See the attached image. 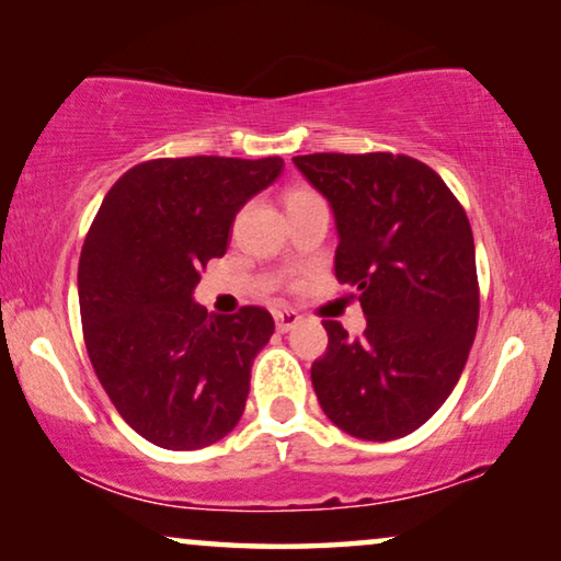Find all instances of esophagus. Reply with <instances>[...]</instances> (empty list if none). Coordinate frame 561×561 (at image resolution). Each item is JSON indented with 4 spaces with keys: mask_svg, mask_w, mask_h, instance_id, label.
<instances>
[{
    "mask_svg": "<svg viewBox=\"0 0 561 561\" xmlns=\"http://www.w3.org/2000/svg\"><path fill=\"white\" fill-rule=\"evenodd\" d=\"M274 320H276V331L279 333H287V331H293L295 325H300V316H297L295 310H279V312H274Z\"/></svg>",
    "mask_w": 561,
    "mask_h": 561,
    "instance_id": "esophagus-1",
    "label": "esophagus"
}]
</instances>
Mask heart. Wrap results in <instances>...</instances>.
Wrapping results in <instances>:
<instances>
[{
	"mask_svg": "<svg viewBox=\"0 0 561 561\" xmlns=\"http://www.w3.org/2000/svg\"><path fill=\"white\" fill-rule=\"evenodd\" d=\"M308 194H310V192H295L293 197H289V199H297V197H308Z\"/></svg>",
	"mask_w": 561,
	"mask_h": 561,
	"instance_id": "1",
	"label": "heart"
}]
</instances>
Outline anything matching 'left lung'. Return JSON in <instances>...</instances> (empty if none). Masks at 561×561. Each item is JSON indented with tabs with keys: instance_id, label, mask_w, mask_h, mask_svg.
I'll return each instance as SVG.
<instances>
[{
	"instance_id": "left-lung-1",
	"label": "left lung",
	"mask_w": 561,
	"mask_h": 561,
	"mask_svg": "<svg viewBox=\"0 0 561 561\" xmlns=\"http://www.w3.org/2000/svg\"><path fill=\"white\" fill-rule=\"evenodd\" d=\"M333 210L335 276L367 328L348 339L325 320L310 377L323 413L364 442L408 436L444 405L480 318L474 238L436 171L410 156H295Z\"/></svg>"
}]
</instances>
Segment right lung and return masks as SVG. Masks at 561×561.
Here are the masks:
<instances>
[{"label":"right lung","mask_w":561,"mask_h":561,"mask_svg":"<svg viewBox=\"0 0 561 561\" xmlns=\"http://www.w3.org/2000/svg\"><path fill=\"white\" fill-rule=\"evenodd\" d=\"M282 169L279 156L138 163L89 228L79 259L89 358L125 423L161 449H203L241 421L274 318L218 316L192 295L199 268L226 253L238 210Z\"/></svg>","instance_id":"right-lung-1"}]
</instances>
